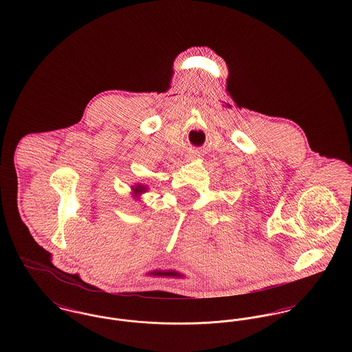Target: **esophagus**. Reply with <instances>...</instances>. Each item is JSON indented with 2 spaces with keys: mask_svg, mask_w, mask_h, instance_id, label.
I'll return each instance as SVG.
<instances>
[{
  "mask_svg": "<svg viewBox=\"0 0 352 352\" xmlns=\"http://www.w3.org/2000/svg\"><path fill=\"white\" fill-rule=\"evenodd\" d=\"M197 157H199V155H197V154H195V153H192V154H190V155H189L190 160H195V158H197Z\"/></svg>",
  "mask_w": 352,
  "mask_h": 352,
  "instance_id": "34e87169",
  "label": "esophagus"
}]
</instances>
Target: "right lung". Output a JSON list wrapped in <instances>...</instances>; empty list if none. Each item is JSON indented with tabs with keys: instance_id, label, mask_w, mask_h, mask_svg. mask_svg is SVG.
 Instances as JSON below:
<instances>
[{
	"instance_id": "obj_1",
	"label": "right lung",
	"mask_w": 352,
	"mask_h": 352,
	"mask_svg": "<svg viewBox=\"0 0 352 352\" xmlns=\"http://www.w3.org/2000/svg\"><path fill=\"white\" fill-rule=\"evenodd\" d=\"M146 190H147V186H146V185H142V184H138L135 186H133L134 197H135V198H139V195H140V194H143V192H146Z\"/></svg>"
}]
</instances>
